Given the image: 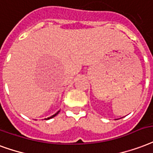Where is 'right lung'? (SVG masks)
<instances>
[{
  "label": "right lung",
  "mask_w": 153,
  "mask_h": 153,
  "mask_svg": "<svg viewBox=\"0 0 153 153\" xmlns=\"http://www.w3.org/2000/svg\"><path fill=\"white\" fill-rule=\"evenodd\" d=\"M59 111H58V112H56L55 114H54V115H51V117H48V118H46V119H45V120H50V119H52L53 118V117H54V116H56V115H58V113H59Z\"/></svg>",
  "instance_id": "add662e5"
}]
</instances>
